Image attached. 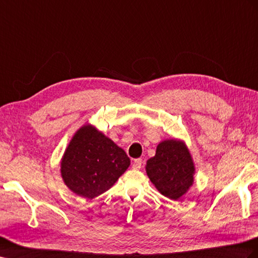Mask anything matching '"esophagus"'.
<instances>
[{
	"label": "esophagus",
	"mask_w": 258,
	"mask_h": 258,
	"mask_svg": "<svg viewBox=\"0 0 258 258\" xmlns=\"http://www.w3.org/2000/svg\"><path fill=\"white\" fill-rule=\"evenodd\" d=\"M142 166V159L141 158H137L134 161V164H132V168L134 169H140Z\"/></svg>",
	"instance_id": "1"
}]
</instances>
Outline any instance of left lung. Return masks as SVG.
<instances>
[{"instance_id": "8db88e82", "label": "left lung", "mask_w": 258, "mask_h": 258, "mask_svg": "<svg viewBox=\"0 0 258 258\" xmlns=\"http://www.w3.org/2000/svg\"><path fill=\"white\" fill-rule=\"evenodd\" d=\"M145 171L159 193L178 201L193 185L196 165L183 140L166 139L158 143L155 156L148 159Z\"/></svg>"}]
</instances>
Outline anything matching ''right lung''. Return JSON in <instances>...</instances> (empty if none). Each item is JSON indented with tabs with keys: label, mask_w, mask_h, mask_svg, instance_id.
Listing matches in <instances>:
<instances>
[{
	"label": "right lung",
	"mask_w": 258,
	"mask_h": 258,
	"mask_svg": "<svg viewBox=\"0 0 258 258\" xmlns=\"http://www.w3.org/2000/svg\"><path fill=\"white\" fill-rule=\"evenodd\" d=\"M130 166L120 146L91 123L80 127L60 159V176L69 190L93 200L112 187Z\"/></svg>",
	"instance_id": "add662e5"
}]
</instances>
